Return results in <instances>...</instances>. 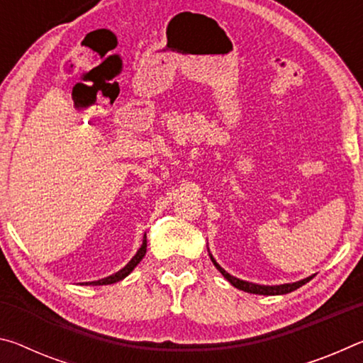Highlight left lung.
I'll list each match as a JSON object with an SVG mask.
<instances>
[{
	"mask_svg": "<svg viewBox=\"0 0 363 363\" xmlns=\"http://www.w3.org/2000/svg\"><path fill=\"white\" fill-rule=\"evenodd\" d=\"M211 261L214 266H216V269L219 270L220 274L224 275V277L230 281V284L238 288V290L242 291H247V293H253V294H266V296H274V294H286V293H291L294 290H298L299 286L306 285L307 281L314 279V275H311V277L307 279H303L299 281H294V284H285V285H277V286H266V285H256V284H250V281H245V280H240V279H235L232 277L230 274H227L225 270L219 266V264L214 261V257L211 256Z\"/></svg>",
	"mask_w": 363,
	"mask_h": 363,
	"instance_id": "8db88e82",
	"label": "left lung"
}]
</instances>
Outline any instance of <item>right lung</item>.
<instances>
[{
  "mask_svg": "<svg viewBox=\"0 0 363 363\" xmlns=\"http://www.w3.org/2000/svg\"><path fill=\"white\" fill-rule=\"evenodd\" d=\"M145 251H147V235H144V240H143V245H140V248L138 250V253L134 255L133 259L126 264L125 267H123L121 270H118V272L110 275V277H106L102 280H97V281H91V285H110V284H115V281H120L126 277V275H130L133 272V269L138 266V264L140 262V259L145 256Z\"/></svg>",
  "mask_w": 363,
  "mask_h": 363,
  "instance_id": "add662e5",
  "label": "right lung"
}]
</instances>
